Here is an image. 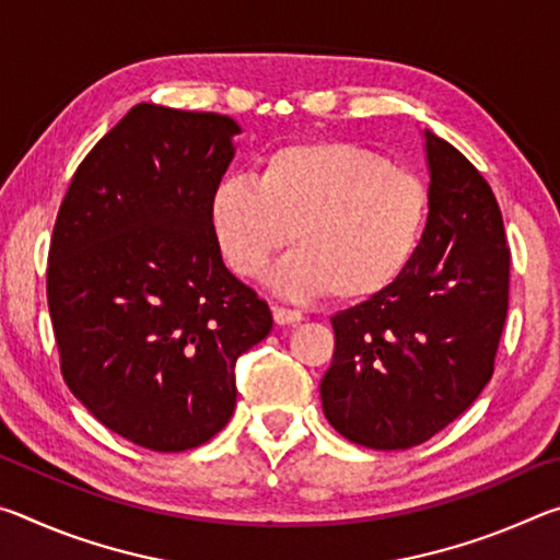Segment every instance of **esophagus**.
I'll return each instance as SVG.
<instances>
[{"instance_id": "esophagus-1", "label": "esophagus", "mask_w": 560, "mask_h": 560, "mask_svg": "<svg viewBox=\"0 0 560 560\" xmlns=\"http://www.w3.org/2000/svg\"><path fill=\"white\" fill-rule=\"evenodd\" d=\"M271 311H273V320H277L279 326H293V324H299V320H303V314L296 308L271 306Z\"/></svg>"}]
</instances>
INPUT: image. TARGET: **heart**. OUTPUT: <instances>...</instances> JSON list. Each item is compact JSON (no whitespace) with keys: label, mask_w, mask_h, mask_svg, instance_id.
<instances>
[{"label":"heart","mask_w":560,"mask_h":560,"mask_svg":"<svg viewBox=\"0 0 560 560\" xmlns=\"http://www.w3.org/2000/svg\"><path fill=\"white\" fill-rule=\"evenodd\" d=\"M430 189L405 167L346 140L289 143L261 160L254 183L224 177L210 197V224L236 277L259 279L273 254L287 293L365 301L395 287L420 252Z\"/></svg>","instance_id":"1"}]
</instances>
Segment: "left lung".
<instances>
[{
  "label": "left lung",
  "mask_w": 560,
  "mask_h": 560,
  "mask_svg": "<svg viewBox=\"0 0 560 560\" xmlns=\"http://www.w3.org/2000/svg\"><path fill=\"white\" fill-rule=\"evenodd\" d=\"M430 217L405 277L330 318L320 381L328 422L371 450L428 442L494 375L509 311L511 252L497 197L447 140L424 130Z\"/></svg>",
  "instance_id": "obj_1"
}]
</instances>
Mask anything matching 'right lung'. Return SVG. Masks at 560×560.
<instances>
[{
    "label": "right lung",
    "instance_id": "right-lung-1",
    "mask_svg": "<svg viewBox=\"0 0 560 560\" xmlns=\"http://www.w3.org/2000/svg\"><path fill=\"white\" fill-rule=\"evenodd\" d=\"M240 126L138 103L83 163L56 214L46 299L69 390L155 452L200 447L234 412V368L271 311L224 267L210 197Z\"/></svg>",
    "mask_w": 560,
    "mask_h": 560
}]
</instances>
